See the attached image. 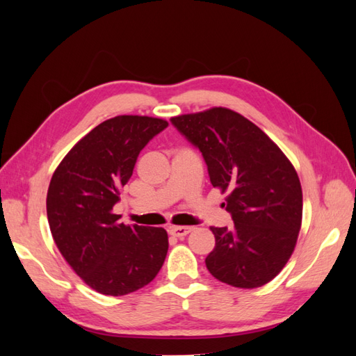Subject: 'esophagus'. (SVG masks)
Segmentation results:
<instances>
[{
  "label": "esophagus",
  "instance_id": "34e87169",
  "mask_svg": "<svg viewBox=\"0 0 356 356\" xmlns=\"http://www.w3.org/2000/svg\"><path fill=\"white\" fill-rule=\"evenodd\" d=\"M193 230V227H169V233L172 236H177V238H184L186 234H188Z\"/></svg>",
  "mask_w": 356,
  "mask_h": 356
}]
</instances>
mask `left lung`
I'll return each instance as SVG.
<instances>
[{
    "label": "left lung",
    "mask_w": 356,
    "mask_h": 356,
    "mask_svg": "<svg viewBox=\"0 0 356 356\" xmlns=\"http://www.w3.org/2000/svg\"><path fill=\"white\" fill-rule=\"evenodd\" d=\"M200 149L211 184L229 193L234 225L211 227L209 273L236 288L270 282L293 254L303 215V193L294 166L260 127L222 106L170 118Z\"/></svg>",
    "instance_id": "8db88e82"
}]
</instances>
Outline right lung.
Instances as JSON below:
<instances>
[{
  "label": "right lung",
  "instance_id": "obj_1",
  "mask_svg": "<svg viewBox=\"0 0 356 356\" xmlns=\"http://www.w3.org/2000/svg\"><path fill=\"white\" fill-rule=\"evenodd\" d=\"M166 126L147 115L105 120L70 149L51 177L47 218L53 239L72 270L101 294L134 293L165 263L166 230L124 225L113 207L138 154Z\"/></svg>",
  "mask_w": 356,
  "mask_h": 356
}]
</instances>
